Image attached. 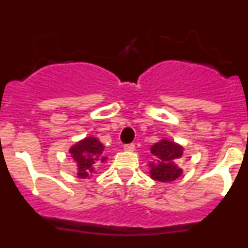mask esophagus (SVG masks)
Here are the masks:
<instances>
[{
	"label": "esophagus",
	"mask_w": 248,
	"mask_h": 248,
	"mask_svg": "<svg viewBox=\"0 0 248 248\" xmlns=\"http://www.w3.org/2000/svg\"><path fill=\"white\" fill-rule=\"evenodd\" d=\"M124 150L134 151L135 150V145H134V144H126V145H124Z\"/></svg>",
	"instance_id": "esophagus-1"
}]
</instances>
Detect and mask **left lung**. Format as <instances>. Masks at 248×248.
I'll use <instances>...</instances> for the list:
<instances>
[{"instance_id":"8db88e82","label":"left lung","mask_w":248,"mask_h":248,"mask_svg":"<svg viewBox=\"0 0 248 248\" xmlns=\"http://www.w3.org/2000/svg\"><path fill=\"white\" fill-rule=\"evenodd\" d=\"M150 153L154 155V161L149 164L151 179L160 183H170L181 176L183 169L176 164L184 154V148L180 144L161 139L151 145Z\"/></svg>"}]
</instances>
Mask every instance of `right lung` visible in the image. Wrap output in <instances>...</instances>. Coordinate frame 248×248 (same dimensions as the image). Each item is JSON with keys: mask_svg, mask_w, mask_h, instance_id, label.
<instances>
[{"mask_svg": "<svg viewBox=\"0 0 248 248\" xmlns=\"http://www.w3.org/2000/svg\"><path fill=\"white\" fill-rule=\"evenodd\" d=\"M104 145L99 141V139L94 137H87L79 140L78 143L72 145L69 149V154L73 157L78 169V177L85 179L89 177L99 164L104 163L107 156L103 155Z\"/></svg>", "mask_w": 248, "mask_h": 248, "instance_id": "obj_1", "label": "right lung"}]
</instances>
